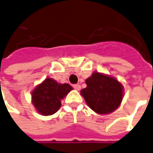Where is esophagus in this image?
<instances>
[{
  "label": "esophagus",
  "instance_id": "1",
  "mask_svg": "<svg viewBox=\"0 0 153 153\" xmlns=\"http://www.w3.org/2000/svg\"><path fill=\"white\" fill-rule=\"evenodd\" d=\"M73 87L74 89H76V90H80V88H81V86H80L79 84H74Z\"/></svg>",
  "mask_w": 153,
  "mask_h": 153
}]
</instances>
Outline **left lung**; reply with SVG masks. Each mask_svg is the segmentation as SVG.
I'll list each match as a JSON object with an SVG mask.
<instances>
[{"label": "left lung", "instance_id": "8db88e82", "mask_svg": "<svg viewBox=\"0 0 153 153\" xmlns=\"http://www.w3.org/2000/svg\"><path fill=\"white\" fill-rule=\"evenodd\" d=\"M87 87L80 93L92 110L99 114H108L117 109L123 98V86L115 78L94 72L85 80Z\"/></svg>", "mask_w": 153, "mask_h": 153}]
</instances>
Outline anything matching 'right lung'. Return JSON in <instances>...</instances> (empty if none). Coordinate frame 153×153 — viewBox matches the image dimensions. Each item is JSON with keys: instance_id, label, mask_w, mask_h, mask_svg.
<instances>
[{"instance_id": "add662e5", "label": "right lung", "mask_w": 153, "mask_h": 153, "mask_svg": "<svg viewBox=\"0 0 153 153\" xmlns=\"http://www.w3.org/2000/svg\"><path fill=\"white\" fill-rule=\"evenodd\" d=\"M73 89L69 84H59L51 78H46L31 93L32 104L41 115L55 114L61 107L63 99Z\"/></svg>"}]
</instances>
